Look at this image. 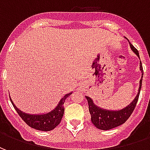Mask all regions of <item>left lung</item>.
<instances>
[{"instance_id":"left-lung-1","label":"left lung","mask_w":150,"mask_h":150,"mask_svg":"<svg viewBox=\"0 0 150 150\" xmlns=\"http://www.w3.org/2000/svg\"><path fill=\"white\" fill-rule=\"evenodd\" d=\"M130 47L132 50V51L139 57L138 50L136 49L131 43H130ZM140 70L142 71V79L140 80L138 93L132 103L121 110L108 111L100 108L99 107L95 105L91 98L86 96L87 100H88L89 112L91 114V122L97 129H101V130H109V129H112L113 128H116L117 126H120V125L124 124L127 120L129 119V116H131V114L132 113L136 105H137L139 95H140V91L142 88V77H143V67H142V62H140Z\"/></svg>"}]
</instances>
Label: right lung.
Here are the masks:
<instances>
[{
	"mask_svg": "<svg viewBox=\"0 0 150 150\" xmlns=\"http://www.w3.org/2000/svg\"><path fill=\"white\" fill-rule=\"evenodd\" d=\"M71 93L72 92L65 95L61 99L58 106L54 110L48 113H46V114H42V115H29L26 113L21 112V111L16 108L12 100H10L14 107L15 110L18 113V115L21 116V119L23 120L25 124H27L30 127L37 129V130H41V131H50L54 129L56 126L59 125V123L61 122V120H62L63 113H64V105L63 104L65 103L66 99Z\"/></svg>",
	"mask_w": 150,
	"mask_h": 150,
	"instance_id": "1",
	"label": "right lung"
}]
</instances>
